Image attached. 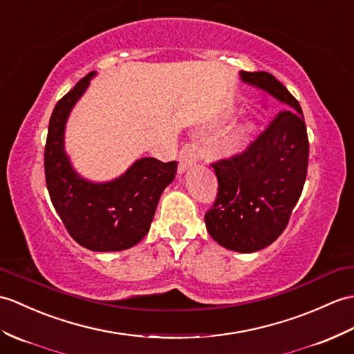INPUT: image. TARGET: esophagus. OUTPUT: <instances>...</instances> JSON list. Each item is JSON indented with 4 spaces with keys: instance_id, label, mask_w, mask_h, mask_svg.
Wrapping results in <instances>:
<instances>
[{
    "instance_id": "1",
    "label": "esophagus",
    "mask_w": 354,
    "mask_h": 354,
    "mask_svg": "<svg viewBox=\"0 0 354 354\" xmlns=\"http://www.w3.org/2000/svg\"><path fill=\"white\" fill-rule=\"evenodd\" d=\"M202 157V147L197 142L187 143L179 152L178 157V171L184 174V171L196 164V161Z\"/></svg>"
}]
</instances>
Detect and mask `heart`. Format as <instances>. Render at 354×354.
Wrapping results in <instances>:
<instances>
[{"label": "heart", "instance_id": "obj_1", "mask_svg": "<svg viewBox=\"0 0 354 354\" xmlns=\"http://www.w3.org/2000/svg\"><path fill=\"white\" fill-rule=\"evenodd\" d=\"M254 131V125L250 120H244L236 123L231 129H227V133L223 136L218 143V155L225 158H232L240 155L245 147H248L252 134Z\"/></svg>", "mask_w": 354, "mask_h": 354}]
</instances>
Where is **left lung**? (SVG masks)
<instances>
[{
  "label": "left lung",
  "instance_id": "left-lung-1",
  "mask_svg": "<svg viewBox=\"0 0 354 354\" xmlns=\"http://www.w3.org/2000/svg\"><path fill=\"white\" fill-rule=\"evenodd\" d=\"M240 78L283 110L248 151L212 164L218 193L205 223L225 249L252 253L276 241L288 225L306 180L309 142L301 106L281 81L268 72L240 71Z\"/></svg>",
  "mask_w": 354,
  "mask_h": 354
}]
</instances>
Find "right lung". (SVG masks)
I'll list each match as a JSON object with an SVG mask.
<instances>
[{"mask_svg":"<svg viewBox=\"0 0 354 354\" xmlns=\"http://www.w3.org/2000/svg\"><path fill=\"white\" fill-rule=\"evenodd\" d=\"M95 75L92 72L78 81L55 105L45 146V178L57 214L73 240L93 252H120L149 232L161 193L175 179L178 164L145 157L106 183H93L73 169L64 151L66 122Z\"/></svg>","mask_w":354,"mask_h":354,"instance_id":"1","label":"right lung"}]
</instances>
